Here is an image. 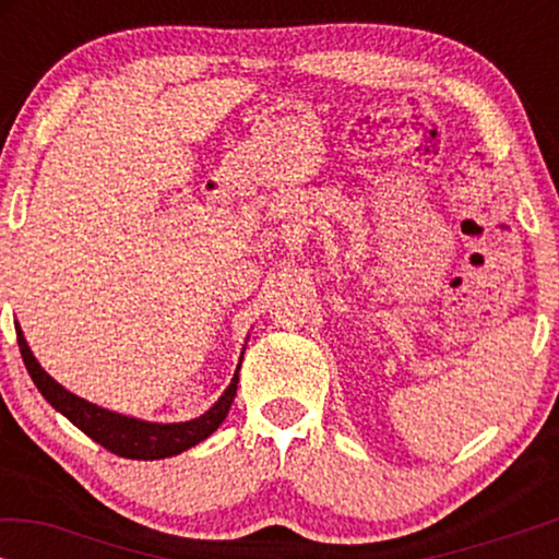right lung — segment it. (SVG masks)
Masks as SVG:
<instances>
[{
    "instance_id": "1",
    "label": "right lung",
    "mask_w": 559,
    "mask_h": 559,
    "mask_svg": "<svg viewBox=\"0 0 559 559\" xmlns=\"http://www.w3.org/2000/svg\"><path fill=\"white\" fill-rule=\"evenodd\" d=\"M17 343L22 361L27 366V373L33 377L35 386L40 389V394L56 407L60 415H66L71 423L88 435L91 440H96L98 445L109 450L114 455L132 457V461H157V457H170L178 455L182 450L198 445V442L209 438L211 432L218 430V425L224 423L231 402L236 396V384H239V369H236L231 384L221 400L213 407L190 423L178 425H157V423H142V419L117 415V412L102 409L96 404H91L81 396H75L58 384L56 379H50L48 373L40 369V364L35 361L33 350L27 348V341L22 338L17 328Z\"/></svg>"
}]
</instances>
